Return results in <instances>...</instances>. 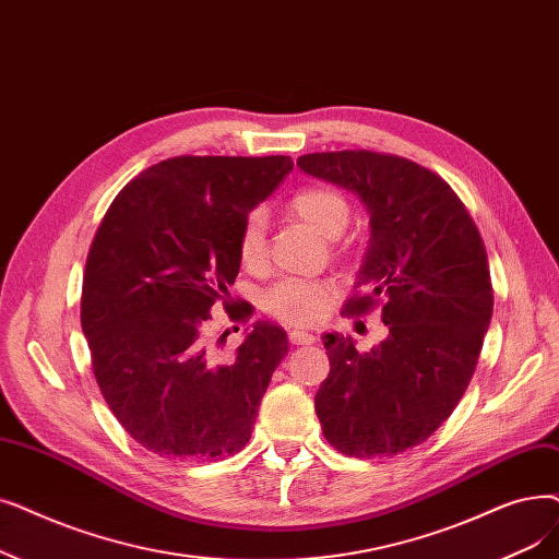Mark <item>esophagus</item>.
<instances>
[{
  "label": "esophagus",
  "instance_id": "1",
  "mask_svg": "<svg viewBox=\"0 0 559 559\" xmlns=\"http://www.w3.org/2000/svg\"><path fill=\"white\" fill-rule=\"evenodd\" d=\"M287 337H289V343H293V345H312V343H314V335H312V333L299 331V329L289 331Z\"/></svg>",
  "mask_w": 559,
  "mask_h": 559
}]
</instances>
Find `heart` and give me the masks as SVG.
<instances>
[{
  "mask_svg": "<svg viewBox=\"0 0 559 559\" xmlns=\"http://www.w3.org/2000/svg\"><path fill=\"white\" fill-rule=\"evenodd\" d=\"M289 214L318 230L322 237H337L349 226L352 205L340 189L326 182H306L287 199ZM237 255L249 270H260L270 255L266 247V219L260 210L249 212L237 230ZM333 299V287L324 281L287 278L276 283L262 297V308L285 324L320 322Z\"/></svg>",
  "mask_w": 559,
  "mask_h": 559,
  "instance_id": "1",
  "label": "heart"
}]
</instances>
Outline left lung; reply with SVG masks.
I'll use <instances>...</instances> for the list:
<instances>
[{
    "label": "left lung",
    "instance_id": "left-lung-1",
    "mask_svg": "<svg viewBox=\"0 0 559 559\" xmlns=\"http://www.w3.org/2000/svg\"><path fill=\"white\" fill-rule=\"evenodd\" d=\"M306 174L345 187L370 214L358 293L343 314L381 306L388 337L358 352L326 333L331 372L314 395L324 439L347 456H395L425 443L464 397L493 312L489 260L452 187L391 153L301 155Z\"/></svg>",
    "mask_w": 559,
    "mask_h": 559
}]
</instances>
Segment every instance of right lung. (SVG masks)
Segmentation results:
<instances>
[{
	"label": "right lung",
	"mask_w": 559,
	"mask_h": 559,
	"mask_svg": "<svg viewBox=\"0 0 559 559\" xmlns=\"http://www.w3.org/2000/svg\"><path fill=\"white\" fill-rule=\"evenodd\" d=\"M293 166L285 155L171 157L130 180L103 216L84 270L82 331L105 402L145 450L210 461L249 443L287 335L258 322L222 358L207 322L216 301L235 322L253 318L228 293L237 230Z\"/></svg>",
	"instance_id": "right-lung-1"
}]
</instances>
